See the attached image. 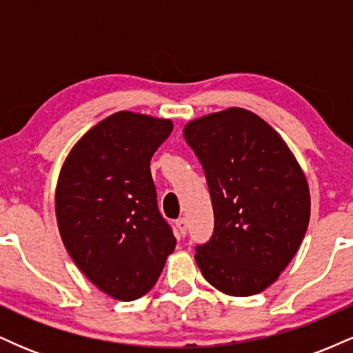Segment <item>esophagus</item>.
Instances as JSON below:
<instances>
[{
	"mask_svg": "<svg viewBox=\"0 0 353 353\" xmlns=\"http://www.w3.org/2000/svg\"><path fill=\"white\" fill-rule=\"evenodd\" d=\"M176 228H177V230H179V236L184 237L185 234H188V222H185L184 217L177 219V221H176Z\"/></svg>",
	"mask_w": 353,
	"mask_h": 353,
	"instance_id": "obj_1",
	"label": "esophagus"
}]
</instances>
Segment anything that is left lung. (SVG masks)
Here are the masks:
<instances>
[{"label":"left lung","mask_w":353,"mask_h":353,"mask_svg":"<svg viewBox=\"0 0 353 353\" xmlns=\"http://www.w3.org/2000/svg\"><path fill=\"white\" fill-rule=\"evenodd\" d=\"M182 132L204 168L214 208V234L197 245V265L221 292H262L309 228L305 174L272 125L244 108L201 116Z\"/></svg>","instance_id":"left-lung-1"}]
</instances>
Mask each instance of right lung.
I'll list each match as a JSON object with an SVG mask.
<instances>
[{"label":"right lung","mask_w":353,"mask_h":353,"mask_svg":"<svg viewBox=\"0 0 353 353\" xmlns=\"http://www.w3.org/2000/svg\"><path fill=\"white\" fill-rule=\"evenodd\" d=\"M172 128L171 119L114 112L72 145L59 171L61 241L81 272L116 301L148 294L176 249L149 169Z\"/></svg>","instance_id":"obj_1"}]
</instances>
